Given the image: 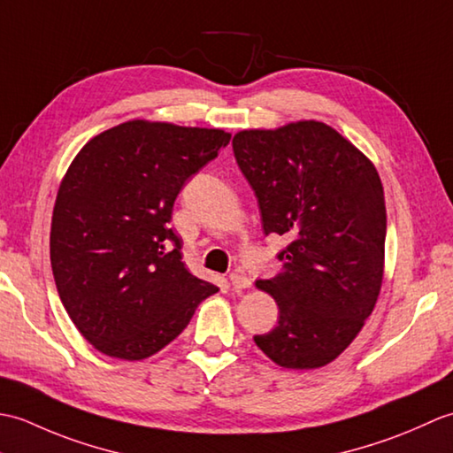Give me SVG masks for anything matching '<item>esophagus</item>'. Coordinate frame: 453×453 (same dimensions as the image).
<instances>
[{"mask_svg":"<svg viewBox=\"0 0 453 453\" xmlns=\"http://www.w3.org/2000/svg\"><path fill=\"white\" fill-rule=\"evenodd\" d=\"M229 282H232L234 290H237V292H242V290H245V288L251 286V280H249V278L245 274H242V273H232V274H229Z\"/></svg>","mask_w":453,"mask_h":453,"instance_id":"obj_1","label":"esophagus"}]
</instances>
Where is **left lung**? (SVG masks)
<instances>
[{"mask_svg": "<svg viewBox=\"0 0 453 453\" xmlns=\"http://www.w3.org/2000/svg\"><path fill=\"white\" fill-rule=\"evenodd\" d=\"M265 235H284L282 271L257 280L278 325L255 342L282 368L333 362L373 311L383 280L388 214L373 163L325 122L300 120L234 136Z\"/></svg>", "mask_w": 453, "mask_h": 453, "instance_id": "1", "label": "left lung"}]
</instances>
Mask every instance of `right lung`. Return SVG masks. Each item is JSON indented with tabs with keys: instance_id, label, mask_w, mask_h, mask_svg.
<instances>
[{
	"instance_id": "add662e5",
	"label": "right lung",
	"mask_w": 453,
	"mask_h": 453,
	"mask_svg": "<svg viewBox=\"0 0 453 453\" xmlns=\"http://www.w3.org/2000/svg\"><path fill=\"white\" fill-rule=\"evenodd\" d=\"M229 140L218 128L128 120L91 138L65 171L52 211L54 282L99 352L148 358L218 292L187 271L169 221L182 185Z\"/></svg>"
}]
</instances>
